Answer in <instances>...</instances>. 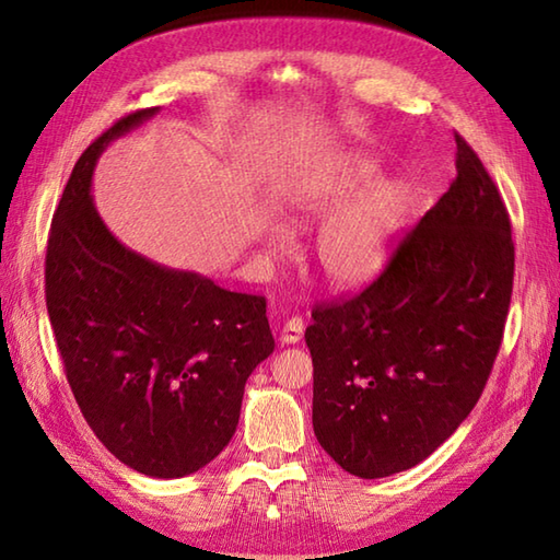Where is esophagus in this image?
<instances>
[{
  "label": "esophagus",
  "instance_id": "1",
  "mask_svg": "<svg viewBox=\"0 0 560 560\" xmlns=\"http://www.w3.org/2000/svg\"><path fill=\"white\" fill-rule=\"evenodd\" d=\"M303 329H305V325H303V319L301 317H291V319H287V325L281 327V341L283 343H299L301 339H303Z\"/></svg>",
  "mask_w": 560,
  "mask_h": 560
}]
</instances>
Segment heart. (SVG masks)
<instances>
[{"instance_id":"1","label":"heart","mask_w":560,"mask_h":560,"mask_svg":"<svg viewBox=\"0 0 560 560\" xmlns=\"http://www.w3.org/2000/svg\"><path fill=\"white\" fill-rule=\"evenodd\" d=\"M291 223L329 222L315 237V259L331 287L355 289L385 269L411 209L407 183L385 177L368 153L353 151L327 171L305 177L281 199ZM267 241H287L281 225H269Z\"/></svg>"}]
</instances>
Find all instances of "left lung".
<instances>
[{"instance_id": "8db88e82", "label": "left lung", "mask_w": 560, "mask_h": 560, "mask_svg": "<svg viewBox=\"0 0 560 560\" xmlns=\"http://www.w3.org/2000/svg\"><path fill=\"white\" fill-rule=\"evenodd\" d=\"M457 177L359 295L313 311V428L341 469H411L477 407L501 349L515 245L498 187L459 135Z\"/></svg>"}]
</instances>
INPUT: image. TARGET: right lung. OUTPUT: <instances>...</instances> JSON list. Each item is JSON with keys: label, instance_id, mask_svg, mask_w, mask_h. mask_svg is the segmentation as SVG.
Wrapping results in <instances>:
<instances>
[{"label": "right lung", "instance_id": "add662e5", "mask_svg": "<svg viewBox=\"0 0 560 560\" xmlns=\"http://www.w3.org/2000/svg\"><path fill=\"white\" fill-rule=\"evenodd\" d=\"M156 113L120 117L81 153L47 237L45 301L91 431L135 471L180 479L231 443L247 377L273 337L261 295L141 257L93 205L105 147Z\"/></svg>", "mask_w": 560, "mask_h": 560}]
</instances>
